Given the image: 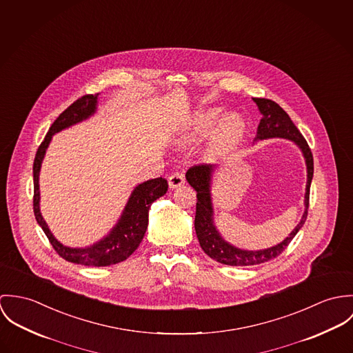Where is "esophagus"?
<instances>
[{
  "mask_svg": "<svg viewBox=\"0 0 353 353\" xmlns=\"http://www.w3.org/2000/svg\"><path fill=\"white\" fill-rule=\"evenodd\" d=\"M169 187L173 190V188H177V187H180V185H183L184 184V176L181 174V173H179V172H176V173H172L170 174V177H169Z\"/></svg>",
  "mask_w": 353,
  "mask_h": 353,
  "instance_id": "esophagus-1",
  "label": "esophagus"
}]
</instances>
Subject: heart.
<instances>
[{
	"instance_id": "heart-1",
	"label": "heart",
	"mask_w": 353,
	"mask_h": 353,
	"mask_svg": "<svg viewBox=\"0 0 353 353\" xmlns=\"http://www.w3.org/2000/svg\"><path fill=\"white\" fill-rule=\"evenodd\" d=\"M222 117L221 108H210L199 112L195 118L192 119L188 131L187 139L195 141L199 137L205 135ZM245 132V123L235 114H230L222 119L216 125L210 148L208 154L210 157H221L232 152L235 146L241 142Z\"/></svg>"
}]
</instances>
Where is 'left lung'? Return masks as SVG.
Wrapping results in <instances>:
<instances>
[{
	"instance_id": "obj_1",
	"label": "left lung",
	"mask_w": 353,
	"mask_h": 353,
	"mask_svg": "<svg viewBox=\"0 0 353 353\" xmlns=\"http://www.w3.org/2000/svg\"><path fill=\"white\" fill-rule=\"evenodd\" d=\"M253 101L257 104L260 112L263 114V119L257 127V137L256 139H267V138H285L294 141L303 152V156L307 165V185H306V195H305V214L299 222V225L292 230V233L288 235L283 242L277 243L276 246L264 249V250H242L236 249L228 243L214 226L212 221V204H211V194H210V181H211V173L214 170L212 165H204L199 163L194 165L188 169L185 177L190 183V185L196 191V215L195 230L199 243L204 253L210 256L212 260L233 265V267H249V265H257L265 261H270L274 257L280 256L283 250L288 246V243L292 241V238L301 230L303 223L307 218V210H309V199H310V185L313 180L314 161L313 153L301 134V131L296 128V125L292 123V120L287 115V112L272 100L270 99H259L254 97Z\"/></svg>"
}]
</instances>
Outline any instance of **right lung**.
<instances>
[{"label": "right lung", "instance_id": "right-lung-1", "mask_svg": "<svg viewBox=\"0 0 353 353\" xmlns=\"http://www.w3.org/2000/svg\"><path fill=\"white\" fill-rule=\"evenodd\" d=\"M97 96L99 93L85 94L77 99L51 124L47 135L44 137V141L40 143L34 161V214L54 250L62 259L69 263L88 267H108L124 261L137 250V248L142 242L149 223V208L154 200L165 195L168 191V181L165 179L158 177L139 184L130 196L128 203L112 232L97 243L83 249L68 248L58 242L48 230L39 210L40 165L46 149L51 141V137L55 132L70 127L94 114Z\"/></svg>", "mask_w": 353, "mask_h": 353}]
</instances>
